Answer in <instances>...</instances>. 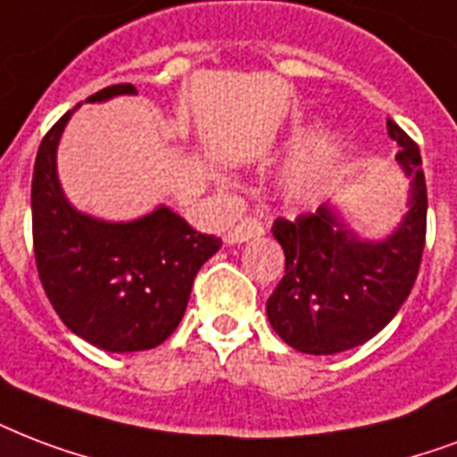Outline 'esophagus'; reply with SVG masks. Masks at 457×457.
<instances>
[{
  "label": "esophagus",
  "mask_w": 457,
  "mask_h": 457,
  "mask_svg": "<svg viewBox=\"0 0 457 457\" xmlns=\"http://www.w3.org/2000/svg\"><path fill=\"white\" fill-rule=\"evenodd\" d=\"M263 235V222L259 218H242V220L237 222L235 228L228 229V235H225V242L228 244H242L246 239H252V237Z\"/></svg>",
  "instance_id": "obj_1"
}]
</instances>
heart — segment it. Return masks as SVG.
I'll list each match as a JSON object with an SVG mask.
<instances>
[{
	"label": "heart",
	"instance_id": "obj_1",
	"mask_svg": "<svg viewBox=\"0 0 457 457\" xmlns=\"http://www.w3.org/2000/svg\"><path fill=\"white\" fill-rule=\"evenodd\" d=\"M312 121H299L285 136L280 151L285 155H302L285 177V194L302 205L319 204L328 196L345 167V144L340 136H321Z\"/></svg>",
	"mask_w": 457,
	"mask_h": 457
}]
</instances>
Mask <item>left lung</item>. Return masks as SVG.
I'll use <instances>...</instances> for the list:
<instances>
[{"label":"left lung","mask_w":457,"mask_h":457,"mask_svg":"<svg viewBox=\"0 0 457 457\" xmlns=\"http://www.w3.org/2000/svg\"><path fill=\"white\" fill-rule=\"evenodd\" d=\"M388 136L410 177V211L391 237L361 239L330 205L273 222L285 275L268 297V321L299 353L336 354L367 343L412 292L427 239V182L420 145L393 120Z\"/></svg>","instance_id":"8db88e82"}]
</instances>
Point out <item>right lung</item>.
Listing matches in <instances>:
<instances>
[{
    "label": "right lung",
    "instance_id": "right-lung-1",
    "mask_svg": "<svg viewBox=\"0 0 457 457\" xmlns=\"http://www.w3.org/2000/svg\"><path fill=\"white\" fill-rule=\"evenodd\" d=\"M134 93L131 83H117L88 103ZM74 110L45 134L35 158L30 208L37 275L59 319L86 343L107 353L151 350L179 326L198 268L222 242L196 232L165 205L131 222L79 213L57 179V144Z\"/></svg>",
    "mask_w": 457,
    "mask_h": 457
}]
</instances>
